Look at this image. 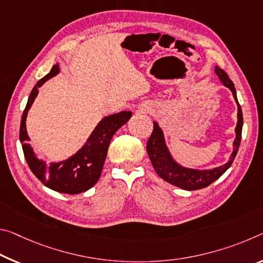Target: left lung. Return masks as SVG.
<instances>
[{"label": "left lung", "mask_w": 263, "mask_h": 263, "mask_svg": "<svg viewBox=\"0 0 263 263\" xmlns=\"http://www.w3.org/2000/svg\"><path fill=\"white\" fill-rule=\"evenodd\" d=\"M214 72L216 73V76H218L219 81L232 91L233 97H234L237 105V123L235 127V139L233 141V152L226 164L219 166V167L206 170L191 168L179 164V162L173 158L172 153L170 152V148L167 147V144H166L165 140L164 131L161 130V127L157 122H153V132L152 135L149 136L146 145L149 160H151L158 176L161 179H164V180L166 182H168V184L180 187V189L186 191L201 190L205 189L208 185H211L212 182L215 181L216 179H219L229 167H231L232 162L234 161L236 153L239 151L241 133H242L243 126L242 110H241L240 104L237 102L234 84H233V82L229 79L228 74L224 72L222 69L218 68V66L214 68Z\"/></svg>", "instance_id": "8db88e82"}]
</instances>
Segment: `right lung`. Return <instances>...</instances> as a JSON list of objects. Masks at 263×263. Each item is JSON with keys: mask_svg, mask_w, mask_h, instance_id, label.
I'll use <instances>...</instances> for the list:
<instances>
[{"mask_svg": "<svg viewBox=\"0 0 263 263\" xmlns=\"http://www.w3.org/2000/svg\"><path fill=\"white\" fill-rule=\"evenodd\" d=\"M60 71V64L56 63L47 76L36 83L34 89L29 95L27 106L21 119L20 141L22 144L24 158L28 162V166L40 181L43 182L50 190L60 192V193L78 194L90 190L101 178L103 165L112 137L118 131V128L127 123V120L131 118L132 112L120 111L118 114L104 117L101 122L96 125L85 144L76 153L64 160L47 164V161L37 157L34 148L29 144L30 138L27 132L26 122L28 111L30 110L32 103L35 102V98L39 95V87L50 78L57 76Z\"/></svg>", "mask_w": 263, "mask_h": 263, "instance_id": "1", "label": "right lung"}]
</instances>
